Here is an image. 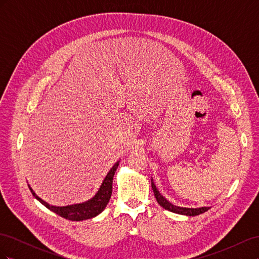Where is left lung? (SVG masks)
I'll return each instance as SVG.
<instances>
[{"mask_svg": "<svg viewBox=\"0 0 259 259\" xmlns=\"http://www.w3.org/2000/svg\"><path fill=\"white\" fill-rule=\"evenodd\" d=\"M151 187H152V190L154 192V197L158 201L159 204L163 207L165 208L169 211H173V213L176 214H180V215H186V216H197L200 214L205 213L206 210H208L210 207H198V208H189V207H180V206H176L174 204H171L169 201H167L165 198L163 197V195L159 192V190L156 189V187L153 183V179L151 178Z\"/></svg>", "mask_w": 259, "mask_h": 259, "instance_id": "8db88e82", "label": "left lung"}]
</instances>
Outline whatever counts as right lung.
Segmentation results:
<instances>
[{"instance_id": "right-lung-1", "label": "right lung", "mask_w": 259, "mask_h": 259, "mask_svg": "<svg viewBox=\"0 0 259 259\" xmlns=\"http://www.w3.org/2000/svg\"><path fill=\"white\" fill-rule=\"evenodd\" d=\"M119 163L120 161H117L110 168V170L108 171V174L103 180V183H101L98 191L95 193V195H94L93 198L82 203H76V204L66 205V206L50 205L48 202H45L40 197H37L35 192L32 190V188H31L29 185L28 186L31 193L33 194V197L37 201H40L45 207H48L49 209L54 211V213H56L57 215L68 219V221L81 222V221H85V219L96 217L107 206L112 194V180L116 171V168L119 166Z\"/></svg>"}]
</instances>
